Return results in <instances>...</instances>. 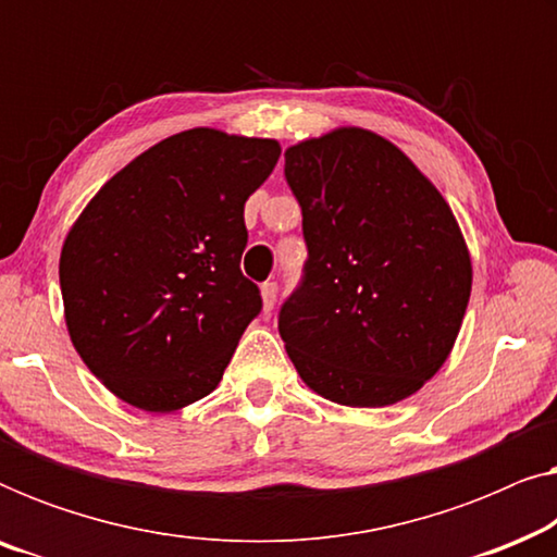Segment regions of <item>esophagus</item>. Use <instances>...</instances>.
<instances>
[{
  "label": "esophagus",
  "mask_w": 557,
  "mask_h": 557,
  "mask_svg": "<svg viewBox=\"0 0 557 557\" xmlns=\"http://www.w3.org/2000/svg\"><path fill=\"white\" fill-rule=\"evenodd\" d=\"M276 294H278V288H276V284H273V281H265V284H261V299H263L265 314H271L273 304H276Z\"/></svg>",
  "instance_id": "34e87169"
}]
</instances>
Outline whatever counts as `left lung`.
I'll return each instance as SVG.
<instances>
[{
  "instance_id": "left-lung-1",
  "label": "left lung",
  "mask_w": 557,
  "mask_h": 557,
  "mask_svg": "<svg viewBox=\"0 0 557 557\" xmlns=\"http://www.w3.org/2000/svg\"><path fill=\"white\" fill-rule=\"evenodd\" d=\"M309 261L278 314L299 377L349 408L406 400L441 370L471 296L451 208L406 151L339 126L286 149Z\"/></svg>"
}]
</instances>
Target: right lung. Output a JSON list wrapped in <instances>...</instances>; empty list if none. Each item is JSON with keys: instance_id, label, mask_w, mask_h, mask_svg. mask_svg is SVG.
Here are the masks:
<instances>
[{"instance_id": "right-lung-1", "label": "right lung", "mask_w": 557, "mask_h": 557, "mask_svg": "<svg viewBox=\"0 0 557 557\" xmlns=\"http://www.w3.org/2000/svg\"><path fill=\"white\" fill-rule=\"evenodd\" d=\"M276 139L197 126L113 174L60 250L65 326L86 368L128 406L172 413L215 391L258 311L240 273L243 208Z\"/></svg>"}]
</instances>
